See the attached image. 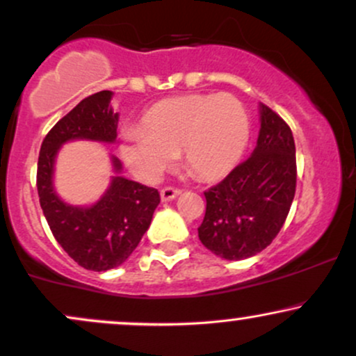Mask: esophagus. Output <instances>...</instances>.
Listing matches in <instances>:
<instances>
[{"mask_svg":"<svg viewBox=\"0 0 356 356\" xmlns=\"http://www.w3.org/2000/svg\"><path fill=\"white\" fill-rule=\"evenodd\" d=\"M179 194H181V189H179V187L169 186V187H164V189H161L162 200H172V199H175V197H177Z\"/></svg>","mask_w":356,"mask_h":356,"instance_id":"1","label":"esophagus"}]
</instances>
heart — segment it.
Listing matches in <instances>:
<instances>
[{"mask_svg": "<svg viewBox=\"0 0 356 356\" xmlns=\"http://www.w3.org/2000/svg\"><path fill=\"white\" fill-rule=\"evenodd\" d=\"M250 137L242 102L229 94H189L156 104L140 132L124 136L121 156L140 181H156L182 151L186 165L202 179L229 174Z\"/></svg>", "mask_w": 356, "mask_h": 356, "instance_id": "b5f03b06", "label": "heart"}]
</instances>
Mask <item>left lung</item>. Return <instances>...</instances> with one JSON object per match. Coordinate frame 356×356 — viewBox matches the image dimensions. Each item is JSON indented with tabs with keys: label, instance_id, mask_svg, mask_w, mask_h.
Masks as SVG:
<instances>
[{
	"label": "left lung",
	"instance_id": "obj_1",
	"mask_svg": "<svg viewBox=\"0 0 356 356\" xmlns=\"http://www.w3.org/2000/svg\"><path fill=\"white\" fill-rule=\"evenodd\" d=\"M297 187V157L289 124L260 104V132L252 156L205 191L199 238L212 254L242 260L272 243L285 224Z\"/></svg>",
	"mask_w": 356,
	"mask_h": 356
}]
</instances>
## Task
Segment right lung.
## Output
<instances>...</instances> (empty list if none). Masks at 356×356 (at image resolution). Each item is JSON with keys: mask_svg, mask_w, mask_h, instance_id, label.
<instances>
[{"mask_svg": "<svg viewBox=\"0 0 356 356\" xmlns=\"http://www.w3.org/2000/svg\"><path fill=\"white\" fill-rule=\"evenodd\" d=\"M111 91L91 94L54 124L41 144L36 187L40 204L54 238L81 267L104 272L127 260L149 229L161 202L157 189L114 177L102 199L92 207L64 204L53 189V165L58 149L72 139L114 143L118 114L109 102ZM115 170L121 162L113 159Z\"/></svg>", "mask_w": 356, "mask_h": 356, "instance_id": "right-lung-1", "label": "right lung"}]
</instances>
